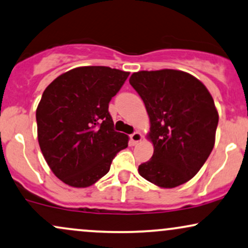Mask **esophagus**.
Returning <instances> with one entry per match:
<instances>
[{
  "mask_svg": "<svg viewBox=\"0 0 248 248\" xmlns=\"http://www.w3.org/2000/svg\"><path fill=\"white\" fill-rule=\"evenodd\" d=\"M130 139H131V142H132L133 145H137V143L140 142L142 140V134L140 132H134L130 136Z\"/></svg>",
  "mask_w": 248,
  "mask_h": 248,
  "instance_id": "34e87169",
  "label": "esophagus"
}]
</instances>
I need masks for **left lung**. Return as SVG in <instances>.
<instances>
[{
  "instance_id": "left-lung-1",
  "label": "left lung",
  "mask_w": 248,
  "mask_h": 248,
  "mask_svg": "<svg viewBox=\"0 0 248 248\" xmlns=\"http://www.w3.org/2000/svg\"><path fill=\"white\" fill-rule=\"evenodd\" d=\"M130 84L146 106L154 146L139 175L162 188L188 182L215 145L218 112L209 91L194 76L171 69L134 72Z\"/></svg>"
}]
</instances>
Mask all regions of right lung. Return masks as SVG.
Returning a JSON list of instances; mask_svg holds the SVG:
<instances>
[{"instance_id":"1","label":"right lung","mask_w":248,"mask_h":248,"mask_svg":"<svg viewBox=\"0 0 248 248\" xmlns=\"http://www.w3.org/2000/svg\"><path fill=\"white\" fill-rule=\"evenodd\" d=\"M130 72L108 66H79L46 88L36 108L38 141L57 178L88 187L108 173L129 137L116 132L108 108Z\"/></svg>"}]
</instances>
